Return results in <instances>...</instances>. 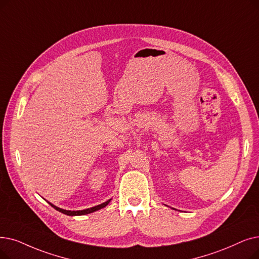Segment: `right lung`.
I'll return each mask as SVG.
<instances>
[{
  "label": "right lung",
  "mask_w": 259,
  "mask_h": 259,
  "mask_svg": "<svg viewBox=\"0 0 259 259\" xmlns=\"http://www.w3.org/2000/svg\"><path fill=\"white\" fill-rule=\"evenodd\" d=\"M110 201H111V199L108 200V201H106L105 203H102V204H99V205L94 206V207H91V208L82 209V210H65V209H62V208H59V207H57V206L53 205L52 203H50V204H51L55 209H57L58 211H61L62 213H65V215H67V216H81V215H87V213H90V212L96 211V210H98V209H100V208H103V207L107 206V205L109 204Z\"/></svg>",
  "instance_id": "obj_1"
}]
</instances>
